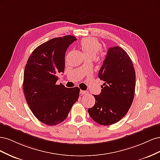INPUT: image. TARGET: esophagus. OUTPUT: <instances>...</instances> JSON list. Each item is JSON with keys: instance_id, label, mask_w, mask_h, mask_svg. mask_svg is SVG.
I'll return each mask as SVG.
<instances>
[{"instance_id": "obj_1", "label": "esophagus", "mask_w": 160, "mask_h": 160, "mask_svg": "<svg viewBox=\"0 0 160 160\" xmlns=\"http://www.w3.org/2000/svg\"><path fill=\"white\" fill-rule=\"evenodd\" d=\"M80 94L81 95H88L89 94V92L87 91H83V90H81L80 91Z\"/></svg>"}]
</instances>
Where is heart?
Segmentation results:
<instances>
[{"mask_svg":"<svg viewBox=\"0 0 160 160\" xmlns=\"http://www.w3.org/2000/svg\"><path fill=\"white\" fill-rule=\"evenodd\" d=\"M80 47L87 59H88L95 58L101 49V45L96 38H85L81 41Z\"/></svg>","mask_w":160,"mask_h":160,"instance_id":"b5f03b06","label":"heart"}]
</instances>
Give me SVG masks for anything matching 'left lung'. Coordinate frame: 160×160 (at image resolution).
<instances>
[{"label": "left lung", "instance_id": "8db88e82", "mask_svg": "<svg viewBox=\"0 0 160 160\" xmlns=\"http://www.w3.org/2000/svg\"><path fill=\"white\" fill-rule=\"evenodd\" d=\"M98 77L104 83L88 113L100 125H112L127 114L134 98L135 72L128 53L119 46L110 47Z\"/></svg>", "mask_w": 160, "mask_h": 160}]
</instances>
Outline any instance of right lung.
<instances>
[{
	"label": "right lung",
	"mask_w": 160,
	"mask_h": 160,
	"mask_svg": "<svg viewBox=\"0 0 160 160\" xmlns=\"http://www.w3.org/2000/svg\"><path fill=\"white\" fill-rule=\"evenodd\" d=\"M76 40L71 35L52 38L37 47L27 62L24 93L34 115L46 125L63 122L79 98V88L56 84L58 75L65 71V52Z\"/></svg>",
	"instance_id": "add662e5"
}]
</instances>
